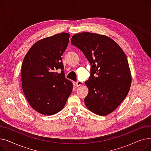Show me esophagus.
<instances>
[{
  "label": "esophagus",
  "instance_id": "obj_1",
  "mask_svg": "<svg viewBox=\"0 0 151 151\" xmlns=\"http://www.w3.org/2000/svg\"><path fill=\"white\" fill-rule=\"evenodd\" d=\"M83 83L81 82V81H77V82L76 83V86L77 87L80 86H81V85H83Z\"/></svg>",
  "mask_w": 151,
  "mask_h": 151
}]
</instances>
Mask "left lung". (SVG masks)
I'll list each match as a JSON object with an SVG mask.
<instances>
[{
    "label": "left lung",
    "instance_id": "8db88e82",
    "mask_svg": "<svg viewBox=\"0 0 151 151\" xmlns=\"http://www.w3.org/2000/svg\"><path fill=\"white\" fill-rule=\"evenodd\" d=\"M71 43L78 47L91 65L85 82L89 89L86 107L99 116H106L118 107L127 96L132 75L127 58L113 39L104 35L82 32L73 35Z\"/></svg>",
    "mask_w": 151,
    "mask_h": 151
}]
</instances>
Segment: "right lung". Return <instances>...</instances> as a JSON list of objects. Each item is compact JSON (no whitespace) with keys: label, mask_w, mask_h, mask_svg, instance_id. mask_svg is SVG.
Returning a JSON list of instances; mask_svg holds the SVG:
<instances>
[{"label":"right lung","mask_w":151,"mask_h":151,"mask_svg":"<svg viewBox=\"0 0 151 151\" xmlns=\"http://www.w3.org/2000/svg\"><path fill=\"white\" fill-rule=\"evenodd\" d=\"M70 34L62 32L40 40L26 54L21 66L24 94L38 113L51 116L64 107L73 85L65 78L61 56ZM60 68L61 71L57 70Z\"/></svg>","instance_id":"right-lung-1"}]
</instances>
